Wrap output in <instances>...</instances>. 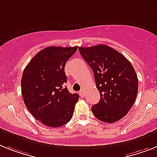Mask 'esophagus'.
Instances as JSON below:
<instances>
[{
    "mask_svg": "<svg viewBox=\"0 0 157 157\" xmlns=\"http://www.w3.org/2000/svg\"><path fill=\"white\" fill-rule=\"evenodd\" d=\"M85 90H84V89H81V90L80 91V96H81V97H85Z\"/></svg>",
    "mask_w": 157,
    "mask_h": 157,
    "instance_id": "1",
    "label": "esophagus"
}]
</instances>
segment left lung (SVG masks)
<instances>
[{
    "label": "left lung",
    "mask_w": 157,
    "mask_h": 157,
    "mask_svg": "<svg viewBox=\"0 0 157 157\" xmlns=\"http://www.w3.org/2000/svg\"><path fill=\"white\" fill-rule=\"evenodd\" d=\"M84 60L93 69L101 100L92 112L100 121L113 123L123 118L133 105L138 79L129 60L105 44L80 47Z\"/></svg>",
    "instance_id": "8db88e82"
}]
</instances>
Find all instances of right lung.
I'll return each mask as SVG.
<instances>
[{
  "mask_svg": "<svg viewBox=\"0 0 157 157\" xmlns=\"http://www.w3.org/2000/svg\"><path fill=\"white\" fill-rule=\"evenodd\" d=\"M77 46L42 49L27 64L21 77V93L28 110L48 127L57 128L70 121L79 95L68 92L64 83L66 61Z\"/></svg>",
  "mask_w": 157,
  "mask_h": 157,
  "instance_id": "obj_1",
  "label": "right lung"
}]
</instances>
